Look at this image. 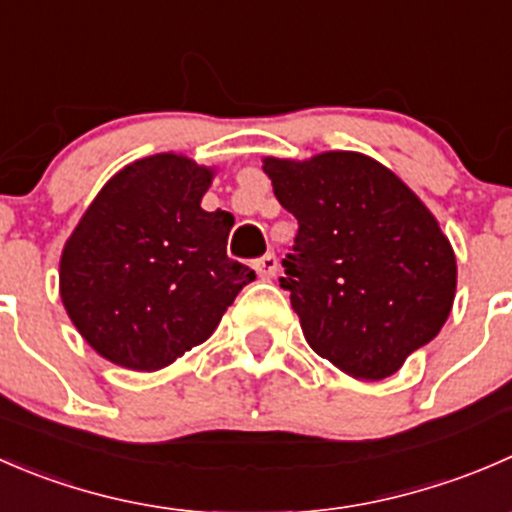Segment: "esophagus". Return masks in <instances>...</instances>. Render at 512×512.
<instances>
[{
  "mask_svg": "<svg viewBox=\"0 0 512 512\" xmlns=\"http://www.w3.org/2000/svg\"><path fill=\"white\" fill-rule=\"evenodd\" d=\"M255 272L260 280H272L277 275V257L272 252L262 255L260 260H255Z\"/></svg>",
  "mask_w": 512,
  "mask_h": 512,
  "instance_id": "34e87169",
  "label": "esophagus"
}]
</instances>
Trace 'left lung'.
I'll return each mask as SVG.
<instances>
[{
  "label": "left lung",
  "mask_w": 512,
  "mask_h": 512,
  "mask_svg": "<svg viewBox=\"0 0 512 512\" xmlns=\"http://www.w3.org/2000/svg\"><path fill=\"white\" fill-rule=\"evenodd\" d=\"M262 168L299 225L280 285L307 344L354 379L396 374L441 332L456 297V255L431 210L361 153Z\"/></svg>",
  "instance_id": "left-lung-1"
}]
</instances>
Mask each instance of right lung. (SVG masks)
I'll return each instance as SVG.
<instances>
[{
  "label": "right lung",
  "instance_id": "add662e5",
  "mask_svg": "<svg viewBox=\"0 0 512 512\" xmlns=\"http://www.w3.org/2000/svg\"><path fill=\"white\" fill-rule=\"evenodd\" d=\"M213 168L158 153L118 170L66 240L61 302L103 359L156 371L203 344L255 272L227 257L235 218L200 208Z\"/></svg>",
  "mask_w": 512,
  "mask_h": 512
}]
</instances>
